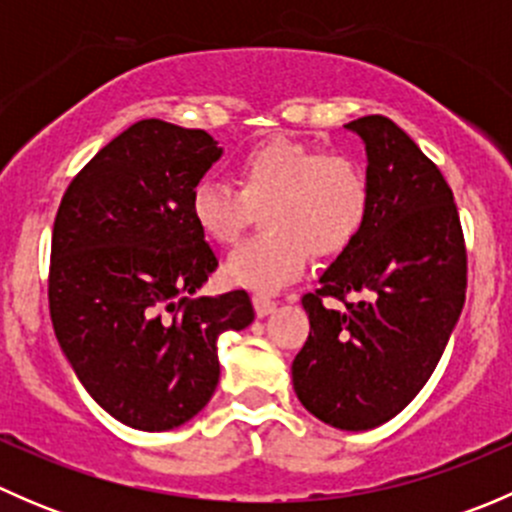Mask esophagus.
<instances>
[{"instance_id": "34e87169", "label": "esophagus", "mask_w": 512, "mask_h": 512, "mask_svg": "<svg viewBox=\"0 0 512 512\" xmlns=\"http://www.w3.org/2000/svg\"><path fill=\"white\" fill-rule=\"evenodd\" d=\"M252 302H255V312H257V317H267V314H270L272 309L277 307L275 299L267 297V294H255V297H252Z\"/></svg>"}]
</instances>
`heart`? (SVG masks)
Wrapping results in <instances>:
<instances>
[{"instance_id":"obj_1","label":"heart","mask_w":512,"mask_h":512,"mask_svg":"<svg viewBox=\"0 0 512 512\" xmlns=\"http://www.w3.org/2000/svg\"><path fill=\"white\" fill-rule=\"evenodd\" d=\"M235 178L240 190L203 178L190 193L195 225L215 245H235L265 208V235L227 257L232 285L275 292L304 270L309 250H347L369 218V175L352 153L272 138L242 153Z\"/></svg>"}]
</instances>
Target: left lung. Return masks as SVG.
<instances>
[{
    "mask_svg": "<svg viewBox=\"0 0 512 512\" xmlns=\"http://www.w3.org/2000/svg\"><path fill=\"white\" fill-rule=\"evenodd\" d=\"M369 156V218L302 297L309 337L292 361L297 399L319 421L366 431L411 404L461 317L468 255L446 178L386 116L347 123ZM365 297L349 303V293ZM339 298L344 310H327Z\"/></svg>",
    "mask_w": 512,
    "mask_h": 512,
    "instance_id": "8db88e82",
    "label": "left lung"
}]
</instances>
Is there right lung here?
Wrapping results in <instances>:
<instances>
[{
  "instance_id": "right-lung-1",
  "label": "right lung",
  "mask_w": 512,
  "mask_h": 512,
  "mask_svg": "<svg viewBox=\"0 0 512 512\" xmlns=\"http://www.w3.org/2000/svg\"><path fill=\"white\" fill-rule=\"evenodd\" d=\"M223 148L146 118L66 188L51 235L49 309L84 389L141 431L190 421L220 379L218 337L255 319L245 289L193 297L218 267L190 213Z\"/></svg>"
}]
</instances>
